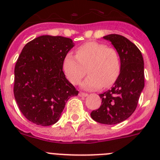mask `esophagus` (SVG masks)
Instances as JSON below:
<instances>
[{"label":"esophagus","instance_id":"34e87169","mask_svg":"<svg viewBox=\"0 0 160 160\" xmlns=\"http://www.w3.org/2000/svg\"><path fill=\"white\" fill-rule=\"evenodd\" d=\"M79 95L81 96V97H87V96H88V94L84 92H80L79 93Z\"/></svg>","mask_w":160,"mask_h":160}]
</instances>
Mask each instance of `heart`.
I'll list each match as a JSON object with an SVG mask.
<instances>
[{
  "mask_svg": "<svg viewBox=\"0 0 160 160\" xmlns=\"http://www.w3.org/2000/svg\"><path fill=\"white\" fill-rule=\"evenodd\" d=\"M76 55L68 53L63 61V71L72 84L82 82L86 89H99L114 84L120 73V60L114 49L98 42H88L76 49Z\"/></svg>",
  "mask_w": 160,
  "mask_h": 160,
  "instance_id": "1",
  "label": "heart"
}]
</instances>
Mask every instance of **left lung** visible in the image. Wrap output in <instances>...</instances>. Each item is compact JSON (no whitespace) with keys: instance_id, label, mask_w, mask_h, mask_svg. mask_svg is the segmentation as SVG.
<instances>
[{"instance_id":"left-lung-1","label":"left lung","mask_w":160,"mask_h":160,"mask_svg":"<svg viewBox=\"0 0 160 160\" xmlns=\"http://www.w3.org/2000/svg\"><path fill=\"white\" fill-rule=\"evenodd\" d=\"M111 42L120 58V73L111 90L100 94L102 105L90 116L102 124L114 125L128 119L137 107L144 87V63L142 53L125 37H103Z\"/></svg>"}]
</instances>
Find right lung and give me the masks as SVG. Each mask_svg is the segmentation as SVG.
Here are the masks:
<instances>
[{
	"instance_id": "add662e5",
	"label": "right lung",
	"mask_w": 160,
	"mask_h": 160,
	"mask_svg": "<svg viewBox=\"0 0 160 160\" xmlns=\"http://www.w3.org/2000/svg\"><path fill=\"white\" fill-rule=\"evenodd\" d=\"M73 46L70 38L43 35L24 46L14 69L13 93L20 111L30 122L56 123L66 102L78 94L62 70Z\"/></svg>"
}]
</instances>
